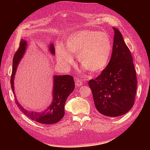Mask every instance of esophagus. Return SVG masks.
I'll return each instance as SVG.
<instances>
[{
    "mask_svg": "<svg viewBox=\"0 0 150 150\" xmlns=\"http://www.w3.org/2000/svg\"><path fill=\"white\" fill-rule=\"evenodd\" d=\"M83 86V81H81L80 79L76 80V87H80Z\"/></svg>",
    "mask_w": 150,
    "mask_h": 150,
    "instance_id": "34e87169",
    "label": "esophagus"
}]
</instances>
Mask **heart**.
I'll return each mask as SVG.
<instances>
[{"label":"heart","mask_w":150,"mask_h":150,"mask_svg":"<svg viewBox=\"0 0 150 150\" xmlns=\"http://www.w3.org/2000/svg\"><path fill=\"white\" fill-rule=\"evenodd\" d=\"M66 48L59 42L56 47L58 62L67 67L72 62L71 54L77 56L79 64L91 72L101 71L110 61L112 43L109 35L94 30H81L66 39Z\"/></svg>","instance_id":"heart-1"}]
</instances>
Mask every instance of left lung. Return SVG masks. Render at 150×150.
I'll list each match as a JSON object with an SVG mask.
<instances>
[{"label": "left lung", "mask_w": 150, "mask_h": 150, "mask_svg": "<svg viewBox=\"0 0 150 150\" xmlns=\"http://www.w3.org/2000/svg\"><path fill=\"white\" fill-rule=\"evenodd\" d=\"M115 32L110 62L101 74L89 81L95 106L108 117L123 115L133 107L137 80L132 56L120 30Z\"/></svg>", "instance_id": "obj_1"}]
</instances>
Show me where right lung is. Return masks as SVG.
Here are the masks:
<instances>
[{
    "label": "right lung",
    "mask_w": 150,
    "mask_h": 150,
    "mask_svg": "<svg viewBox=\"0 0 150 150\" xmlns=\"http://www.w3.org/2000/svg\"><path fill=\"white\" fill-rule=\"evenodd\" d=\"M28 48V42L25 40L21 39L19 48L15 53L13 59L12 72L11 79V88L16 99V103L19 106L20 110L32 120L38 122L39 123L50 125L54 124L59 121L64 116V106L67 98L73 91L75 84L73 77L69 75L53 76L52 99L51 104L46 110L35 112L26 110L18 101L15 94L14 79L17 66L24 56L26 49ZM49 51L52 55L55 54V49L52 43L49 45Z\"/></svg>",
    "instance_id": "right-lung-1"
}]
</instances>
